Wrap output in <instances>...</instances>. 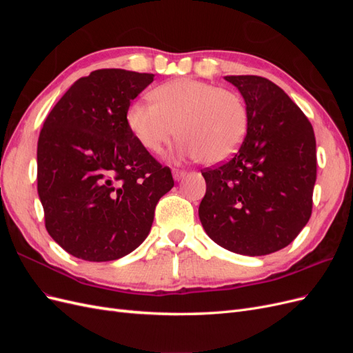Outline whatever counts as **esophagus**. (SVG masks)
Here are the masks:
<instances>
[{
	"label": "esophagus",
	"instance_id": "1",
	"mask_svg": "<svg viewBox=\"0 0 353 353\" xmlns=\"http://www.w3.org/2000/svg\"><path fill=\"white\" fill-rule=\"evenodd\" d=\"M172 175H174V179H175V181H181V179H183V178L187 175V172H185V170L174 169V170H172Z\"/></svg>",
	"mask_w": 353,
	"mask_h": 353
}]
</instances>
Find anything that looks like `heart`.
<instances>
[{
	"label": "heart",
	"instance_id": "heart-1",
	"mask_svg": "<svg viewBox=\"0 0 353 353\" xmlns=\"http://www.w3.org/2000/svg\"><path fill=\"white\" fill-rule=\"evenodd\" d=\"M152 103L134 101L126 123L145 150L160 153L175 137L181 138V157H200L216 165L228 160L241 145L249 112L241 95L216 85L179 78L152 91Z\"/></svg>",
	"mask_w": 353,
	"mask_h": 353
}]
</instances>
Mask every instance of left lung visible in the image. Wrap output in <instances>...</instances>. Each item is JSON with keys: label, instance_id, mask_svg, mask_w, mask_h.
I'll return each instance as SVG.
<instances>
[{"label": "left lung", "instance_id": "left-lung-1", "mask_svg": "<svg viewBox=\"0 0 353 353\" xmlns=\"http://www.w3.org/2000/svg\"><path fill=\"white\" fill-rule=\"evenodd\" d=\"M243 95L248 134L228 162L201 175L199 216L208 236L239 254L284 249L312 213L316 143L311 122L274 82L254 74L225 77Z\"/></svg>", "mask_w": 353, "mask_h": 353}]
</instances>
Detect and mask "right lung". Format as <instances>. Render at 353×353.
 Masks as SVG:
<instances>
[{"label":"right lung","mask_w":353,"mask_h":353,"mask_svg":"<svg viewBox=\"0 0 353 353\" xmlns=\"http://www.w3.org/2000/svg\"><path fill=\"white\" fill-rule=\"evenodd\" d=\"M153 73L100 69L78 79L42 126L38 194L51 239L74 258L116 261L150 232L172 174L126 123L131 100Z\"/></svg>","instance_id":"obj_1"}]
</instances>
